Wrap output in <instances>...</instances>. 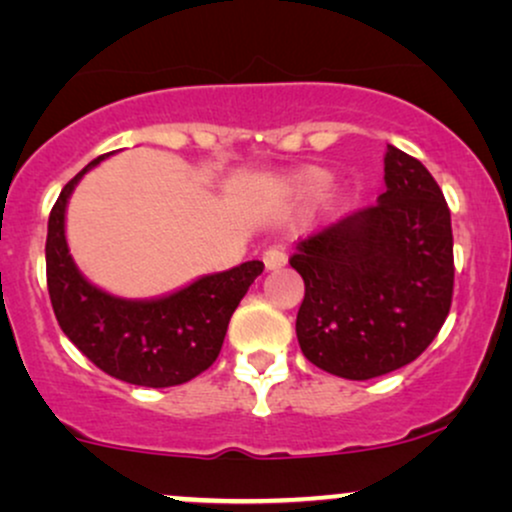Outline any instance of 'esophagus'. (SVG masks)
Here are the masks:
<instances>
[{"mask_svg":"<svg viewBox=\"0 0 512 512\" xmlns=\"http://www.w3.org/2000/svg\"><path fill=\"white\" fill-rule=\"evenodd\" d=\"M263 263H266V270H278L287 263V254L278 246H268L266 251H263Z\"/></svg>","mask_w":512,"mask_h":512,"instance_id":"1","label":"esophagus"}]
</instances>
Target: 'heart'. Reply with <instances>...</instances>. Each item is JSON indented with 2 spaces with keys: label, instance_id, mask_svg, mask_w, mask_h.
Wrapping results in <instances>:
<instances>
[{
  "label": "heart",
  "instance_id": "heart-1",
  "mask_svg": "<svg viewBox=\"0 0 512 512\" xmlns=\"http://www.w3.org/2000/svg\"><path fill=\"white\" fill-rule=\"evenodd\" d=\"M302 182L309 186V189H318V186H321L323 182H326V174L323 172H318V170H309L302 177Z\"/></svg>",
  "mask_w": 512,
  "mask_h": 512
}]
</instances>
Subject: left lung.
Wrapping results in <instances>:
<instances>
[{"label":"left lung","mask_w":512,"mask_h":512,"mask_svg":"<svg viewBox=\"0 0 512 512\" xmlns=\"http://www.w3.org/2000/svg\"><path fill=\"white\" fill-rule=\"evenodd\" d=\"M297 340L328 374L369 381L414 362L453 302V227L441 186L388 146L386 194L297 244Z\"/></svg>","instance_id":"left-lung-1"}]
</instances>
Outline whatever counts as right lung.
I'll return each mask as SVG.
<instances>
[{"label":"right lung","mask_w":512,"mask_h":512,"mask_svg":"<svg viewBox=\"0 0 512 512\" xmlns=\"http://www.w3.org/2000/svg\"><path fill=\"white\" fill-rule=\"evenodd\" d=\"M107 155L88 162L64 186L47 222V292L64 335L119 381L146 388H170L191 381L218 359L227 323L258 275L261 261L218 275L155 299L126 302L98 290L78 273L64 239V210L74 184Z\"/></svg>","instance_id":"1"}]
</instances>
